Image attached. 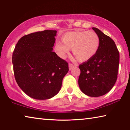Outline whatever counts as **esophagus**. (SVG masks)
Here are the masks:
<instances>
[{
	"instance_id": "obj_1",
	"label": "esophagus",
	"mask_w": 130,
	"mask_h": 130,
	"mask_svg": "<svg viewBox=\"0 0 130 130\" xmlns=\"http://www.w3.org/2000/svg\"><path fill=\"white\" fill-rule=\"evenodd\" d=\"M74 67V66L73 65L70 64V63H69V70H70L72 69H73Z\"/></svg>"
}]
</instances>
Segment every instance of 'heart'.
Returning a JSON list of instances; mask_svg holds the SVG:
<instances>
[{"label": "heart", "mask_w": 130, "mask_h": 130, "mask_svg": "<svg viewBox=\"0 0 130 130\" xmlns=\"http://www.w3.org/2000/svg\"><path fill=\"white\" fill-rule=\"evenodd\" d=\"M61 42L54 46V51L61 58H64L69 50H72L74 58L78 62H85L91 60L98 52L100 39L93 31H74L63 34Z\"/></svg>", "instance_id": "1"}]
</instances>
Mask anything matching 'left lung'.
<instances>
[{
	"label": "left lung",
	"instance_id": "left-lung-1",
	"mask_svg": "<svg viewBox=\"0 0 130 130\" xmlns=\"http://www.w3.org/2000/svg\"><path fill=\"white\" fill-rule=\"evenodd\" d=\"M100 39L98 52L91 60L79 65V87L91 97L104 95L117 80L119 53L115 42L98 28L92 27Z\"/></svg>",
	"mask_w": 130,
	"mask_h": 130
}]
</instances>
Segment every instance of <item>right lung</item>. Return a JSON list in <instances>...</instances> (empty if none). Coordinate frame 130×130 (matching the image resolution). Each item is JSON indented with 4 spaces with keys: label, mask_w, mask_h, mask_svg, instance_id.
<instances>
[{
    "label": "right lung",
    "mask_w": 130,
    "mask_h": 130,
    "mask_svg": "<svg viewBox=\"0 0 130 130\" xmlns=\"http://www.w3.org/2000/svg\"><path fill=\"white\" fill-rule=\"evenodd\" d=\"M56 30H44L19 39L12 57L15 78L31 98L46 100L60 91L68 63L53 51Z\"/></svg>",
    "instance_id": "obj_1"
}]
</instances>
